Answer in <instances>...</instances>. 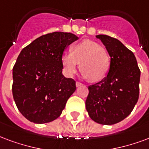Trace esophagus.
Returning a JSON list of instances; mask_svg holds the SVG:
<instances>
[{
	"instance_id": "1",
	"label": "esophagus",
	"mask_w": 149,
	"mask_h": 149,
	"mask_svg": "<svg viewBox=\"0 0 149 149\" xmlns=\"http://www.w3.org/2000/svg\"><path fill=\"white\" fill-rule=\"evenodd\" d=\"M81 85H83V84H81L80 82H78V81L76 82V86H77V87H80V86Z\"/></svg>"
}]
</instances>
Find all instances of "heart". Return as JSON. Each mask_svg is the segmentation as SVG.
Masks as SVG:
<instances>
[{"label":"heart","instance_id":"heart-1","mask_svg":"<svg viewBox=\"0 0 149 149\" xmlns=\"http://www.w3.org/2000/svg\"><path fill=\"white\" fill-rule=\"evenodd\" d=\"M84 77L91 81H100L107 75L110 69V57L105 48L94 41L84 40L71 47V54H64L61 64L68 77L77 72L78 64Z\"/></svg>","mask_w":149,"mask_h":149}]
</instances>
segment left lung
<instances>
[{
    "label": "left lung",
    "instance_id": "8db88e82",
    "mask_svg": "<svg viewBox=\"0 0 149 149\" xmlns=\"http://www.w3.org/2000/svg\"><path fill=\"white\" fill-rule=\"evenodd\" d=\"M105 46L111 61L107 75L88 87L86 110L94 122L114 125L130 115L139 98L141 71L133 53L116 38L96 35Z\"/></svg>",
    "mask_w": 149,
    "mask_h": 149
}]
</instances>
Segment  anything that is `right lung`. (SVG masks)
<instances>
[{"label": "right lung", "instance_id": "obj_1", "mask_svg": "<svg viewBox=\"0 0 149 149\" xmlns=\"http://www.w3.org/2000/svg\"><path fill=\"white\" fill-rule=\"evenodd\" d=\"M78 38L72 33H49L19 54L13 69V99L30 122L43 124L58 118L76 91V81L62 74L61 57Z\"/></svg>", "mask_w": 149, "mask_h": 149}]
</instances>
